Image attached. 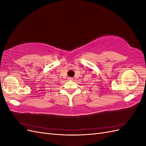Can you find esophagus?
I'll return each instance as SVG.
<instances>
[{"label": "esophagus", "instance_id": "obj_1", "mask_svg": "<svg viewBox=\"0 0 146 146\" xmlns=\"http://www.w3.org/2000/svg\"><path fill=\"white\" fill-rule=\"evenodd\" d=\"M68 78H69V80H72V78H71V77H69Z\"/></svg>", "mask_w": 146, "mask_h": 146}]
</instances>
